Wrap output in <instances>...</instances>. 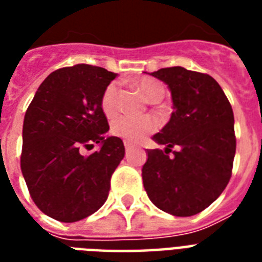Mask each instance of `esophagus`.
<instances>
[{"mask_svg": "<svg viewBox=\"0 0 262 262\" xmlns=\"http://www.w3.org/2000/svg\"><path fill=\"white\" fill-rule=\"evenodd\" d=\"M125 149H126V151H129V149H132V144L129 143V141H125Z\"/></svg>", "mask_w": 262, "mask_h": 262, "instance_id": "1", "label": "esophagus"}]
</instances>
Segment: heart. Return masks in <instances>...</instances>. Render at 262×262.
Segmentation results:
<instances>
[{
	"mask_svg": "<svg viewBox=\"0 0 262 262\" xmlns=\"http://www.w3.org/2000/svg\"><path fill=\"white\" fill-rule=\"evenodd\" d=\"M136 85L140 88L144 96L151 102H159L164 96L163 84L155 79H141L136 81ZM102 110L107 117H113L118 111V87L117 84H108L102 95ZM156 127V122L149 117H129L122 115L115 118L111 123L113 135L126 140L129 143H140Z\"/></svg>",
	"mask_w": 262,
	"mask_h": 262,
	"instance_id": "1",
	"label": "heart"
}]
</instances>
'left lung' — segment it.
Here are the masks:
<instances>
[{
  "instance_id": "obj_1",
  "label": "left lung",
  "mask_w": 262,
  "mask_h": 262,
  "mask_svg": "<svg viewBox=\"0 0 262 262\" xmlns=\"http://www.w3.org/2000/svg\"><path fill=\"white\" fill-rule=\"evenodd\" d=\"M151 75L167 84L174 111L167 125L152 137L166 148L147 151L144 187L162 211L193 216L209 207L231 178L236 148L234 113L209 75L182 67L163 68ZM170 151L172 157L168 156Z\"/></svg>"
}]
</instances>
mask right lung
<instances>
[{
	"label": "right lung",
	"mask_w": 262,
	"mask_h": 262,
	"mask_svg": "<svg viewBox=\"0 0 262 262\" xmlns=\"http://www.w3.org/2000/svg\"><path fill=\"white\" fill-rule=\"evenodd\" d=\"M117 77L79 63L58 69L39 85L23 123L21 172L36 207L73 223L106 203L110 179L125 156L119 137H106L102 95ZM99 148L90 156L84 149Z\"/></svg>",
	"instance_id": "obj_1"
}]
</instances>
